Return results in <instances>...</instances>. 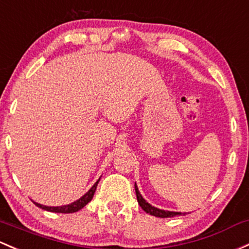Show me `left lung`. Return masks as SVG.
I'll list each match as a JSON object with an SVG mask.
<instances>
[{"mask_svg": "<svg viewBox=\"0 0 249 249\" xmlns=\"http://www.w3.org/2000/svg\"><path fill=\"white\" fill-rule=\"evenodd\" d=\"M135 190H136V196H137V201H138V204H140V206L145 211L146 213L151 214V216L161 217V218H167V217H174V216H178V214H185V213H175V211L161 210V209H158V208H155V206L150 205V204H149L148 201H146L144 198L142 197V195H141L140 191H138V187H137V185H136V182H135Z\"/></svg>", "mask_w": 249, "mask_h": 249, "instance_id": "left-lung-1", "label": "left lung"}]
</instances>
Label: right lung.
<instances>
[{"mask_svg": "<svg viewBox=\"0 0 249 249\" xmlns=\"http://www.w3.org/2000/svg\"><path fill=\"white\" fill-rule=\"evenodd\" d=\"M99 181H100V179L98 180V181L95 182V184L93 185V186L90 187V190L88 191L86 195H83L82 197L80 198V199H77L76 201H74V203L71 204H68V205H62V206H46V205H41V204H38L36 203V201H33V203L36 204L38 208L43 209V210H46V211H51V213H76V211L81 210V209L83 208V206L87 205L89 201L93 199V196L94 193H95V190H96V186H98Z\"/></svg>", "mask_w": 249, "mask_h": 249, "instance_id": "right-lung-1", "label": "right lung"}]
</instances>
